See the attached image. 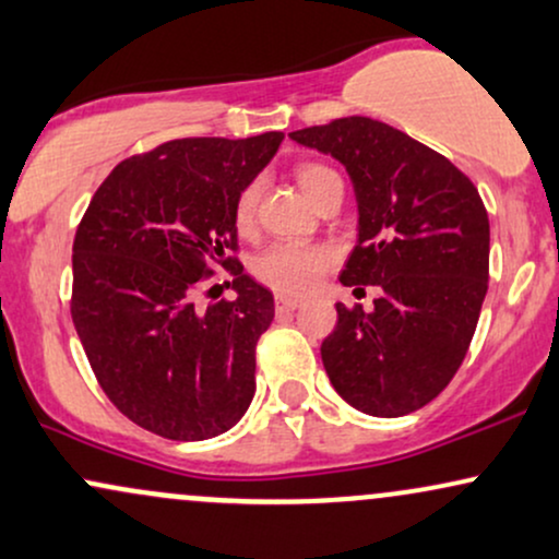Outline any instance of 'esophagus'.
Segmentation results:
<instances>
[{"label":"esophagus","instance_id":"34e87169","mask_svg":"<svg viewBox=\"0 0 559 559\" xmlns=\"http://www.w3.org/2000/svg\"><path fill=\"white\" fill-rule=\"evenodd\" d=\"M298 306H300V300L290 298V295H277V298H274V308H277V313H290Z\"/></svg>","mask_w":559,"mask_h":559}]
</instances>
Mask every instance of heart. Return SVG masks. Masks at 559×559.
Returning <instances> with one entry per match:
<instances>
[{
	"instance_id": "heart-1",
	"label": "heart",
	"mask_w": 559,
	"mask_h": 559,
	"mask_svg": "<svg viewBox=\"0 0 559 559\" xmlns=\"http://www.w3.org/2000/svg\"><path fill=\"white\" fill-rule=\"evenodd\" d=\"M298 182L306 195L317 203L332 186H340V175L321 162H306L298 167ZM259 203V180L248 182L235 201V225L248 229L255 219ZM337 253L324 242H274L264 253L255 255L253 274L272 290L285 295H306L319 285L321 277L334 266Z\"/></svg>"
}]
</instances>
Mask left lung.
I'll return each instance as SVG.
<instances>
[{
  "mask_svg": "<svg viewBox=\"0 0 559 559\" xmlns=\"http://www.w3.org/2000/svg\"><path fill=\"white\" fill-rule=\"evenodd\" d=\"M343 162L358 199V246L340 274L377 285L373 311L337 304L321 360L353 408L397 418L431 403L461 369L489 287V216L448 156L371 117L290 133Z\"/></svg>",
  "mask_w": 559,
  "mask_h": 559,
  "instance_id": "1",
  "label": "left lung"
}]
</instances>
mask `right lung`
<instances>
[{
    "label": "right lung",
    "instance_id": "1",
    "mask_svg": "<svg viewBox=\"0 0 559 559\" xmlns=\"http://www.w3.org/2000/svg\"><path fill=\"white\" fill-rule=\"evenodd\" d=\"M282 138L167 141L117 164L85 209L72 242V324L98 386L141 429L201 442L251 405L274 298L235 255V201ZM216 267L239 295L199 309L194 295Z\"/></svg>",
    "mask_w": 559,
    "mask_h": 559
}]
</instances>
